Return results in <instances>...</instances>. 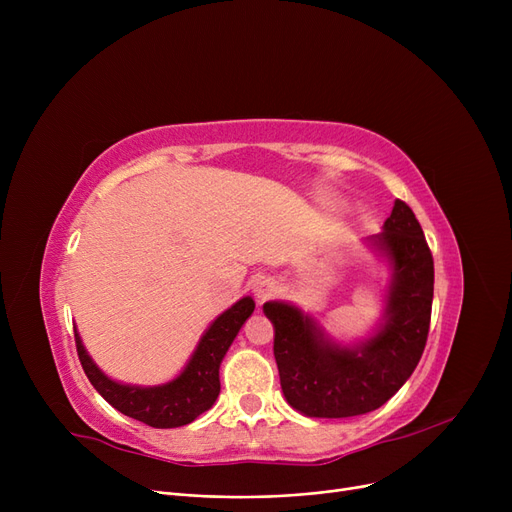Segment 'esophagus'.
I'll use <instances>...</instances> for the list:
<instances>
[{
    "mask_svg": "<svg viewBox=\"0 0 512 512\" xmlns=\"http://www.w3.org/2000/svg\"><path fill=\"white\" fill-rule=\"evenodd\" d=\"M276 290H278V286H276V282L270 280V278H259V280H255V284H253V294H255V299H257L259 303H263V301H267V299H272L274 294H276Z\"/></svg>",
    "mask_w": 512,
    "mask_h": 512,
    "instance_id": "34e87169",
    "label": "esophagus"
}]
</instances>
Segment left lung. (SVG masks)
<instances>
[{
    "instance_id": "1",
    "label": "left lung",
    "mask_w": 512,
    "mask_h": 512,
    "mask_svg": "<svg viewBox=\"0 0 512 512\" xmlns=\"http://www.w3.org/2000/svg\"><path fill=\"white\" fill-rule=\"evenodd\" d=\"M388 265L384 315L353 344L332 338L319 321L286 301H267L274 357L288 405L305 417L342 419L380 409L415 371L429 332L434 259L415 213L400 199L380 234L367 238Z\"/></svg>"
}]
</instances>
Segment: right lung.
Instances as JSON below:
<instances>
[{
    "label": "right lung",
    "instance_id": "add662e5",
    "mask_svg": "<svg viewBox=\"0 0 512 512\" xmlns=\"http://www.w3.org/2000/svg\"><path fill=\"white\" fill-rule=\"evenodd\" d=\"M255 311V301L242 297L211 321L195 353L174 380L159 386L122 384L103 373L87 353L74 328L76 351L93 388L120 413L157 429L182 427L213 407L220 394V365L242 324Z\"/></svg>",
    "mask_w": 512,
    "mask_h": 512
}]
</instances>
